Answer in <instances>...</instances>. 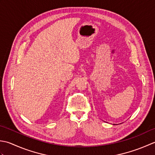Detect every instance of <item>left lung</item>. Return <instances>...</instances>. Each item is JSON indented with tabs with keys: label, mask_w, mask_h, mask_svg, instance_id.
Masks as SVG:
<instances>
[{
	"label": "left lung",
	"mask_w": 155,
	"mask_h": 155,
	"mask_svg": "<svg viewBox=\"0 0 155 155\" xmlns=\"http://www.w3.org/2000/svg\"><path fill=\"white\" fill-rule=\"evenodd\" d=\"M114 125H115V124H114Z\"/></svg>",
	"instance_id": "left-lung-1"
}]
</instances>
